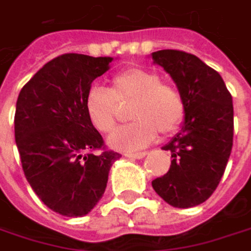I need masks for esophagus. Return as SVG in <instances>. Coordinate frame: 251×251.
<instances>
[{
	"label": "esophagus",
	"instance_id": "1",
	"mask_svg": "<svg viewBox=\"0 0 251 251\" xmlns=\"http://www.w3.org/2000/svg\"><path fill=\"white\" fill-rule=\"evenodd\" d=\"M147 155V152H135V154H126V157L129 158H144Z\"/></svg>",
	"mask_w": 251,
	"mask_h": 251
}]
</instances>
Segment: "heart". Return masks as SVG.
<instances>
[{
    "instance_id": "b5f03b06",
    "label": "heart",
    "mask_w": 251,
    "mask_h": 251,
    "mask_svg": "<svg viewBox=\"0 0 251 251\" xmlns=\"http://www.w3.org/2000/svg\"><path fill=\"white\" fill-rule=\"evenodd\" d=\"M129 101L127 115L133 121L109 138V145L119 151L147 147L157 132L166 136L175 133L186 116V101L178 88L142 67H129L113 75L110 88L90 87L84 107L91 125L101 133H110L118 125V104Z\"/></svg>"
}]
</instances>
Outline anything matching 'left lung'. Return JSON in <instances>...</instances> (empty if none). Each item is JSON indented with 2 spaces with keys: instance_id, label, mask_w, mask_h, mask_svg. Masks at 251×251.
<instances>
[{
  "instance_id": "8db88e82",
  "label": "left lung",
  "mask_w": 251,
  "mask_h": 251,
  "mask_svg": "<svg viewBox=\"0 0 251 251\" xmlns=\"http://www.w3.org/2000/svg\"><path fill=\"white\" fill-rule=\"evenodd\" d=\"M152 59L172 75L186 101L184 125L163 147L172 152V166L152 187L172 206L192 208L215 192L226 172L234 135L232 97L221 75L192 53L164 49Z\"/></svg>"
}]
</instances>
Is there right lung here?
Returning <instances> with one entry per match:
<instances>
[{"label":"right lung","instance_id":"right-lung-1","mask_svg":"<svg viewBox=\"0 0 251 251\" xmlns=\"http://www.w3.org/2000/svg\"><path fill=\"white\" fill-rule=\"evenodd\" d=\"M112 58L64 53L22 88L14 135L22 167L39 199L64 217L87 215L101 199L119 152L90 124L84 100Z\"/></svg>","mask_w":251,"mask_h":251}]
</instances>
